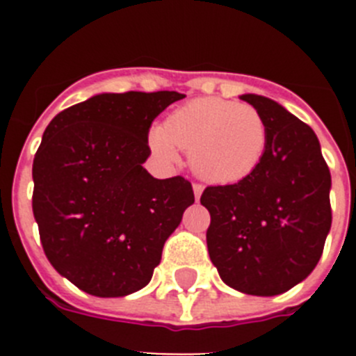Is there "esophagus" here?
I'll return each mask as SVG.
<instances>
[{
  "label": "esophagus",
  "mask_w": 356,
  "mask_h": 356,
  "mask_svg": "<svg viewBox=\"0 0 356 356\" xmlns=\"http://www.w3.org/2000/svg\"><path fill=\"white\" fill-rule=\"evenodd\" d=\"M193 188H194V197H196V201H197L201 197V193H203V185L194 184Z\"/></svg>",
  "instance_id": "esophagus-1"
}]
</instances>
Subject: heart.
Returning <instances> with one entry per match:
<instances>
[{"mask_svg": "<svg viewBox=\"0 0 356 356\" xmlns=\"http://www.w3.org/2000/svg\"><path fill=\"white\" fill-rule=\"evenodd\" d=\"M271 143L266 118L250 105L222 97H200L176 108L151 134V146L165 160L176 147L191 153L200 178L216 185L248 180L264 163Z\"/></svg>", "mask_w": 356, "mask_h": 356, "instance_id": "obj_1", "label": "heart"}]
</instances>
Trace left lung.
I'll return each mask as SVG.
<instances>
[{"mask_svg": "<svg viewBox=\"0 0 356 356\" xmlns=\"http://www.w3.org/2000/svg\"><path fill=\"white\" fill-rule=\"evenodd\" d=\"M241 99L266 118L271 143L251 178L210 185L201 205L210 212V260L229 287L276 296L303 282L319 262L332 226V176L308 124L269 97Z\"/></svg>", "mask_w": 356, "mask_h": 356, "instance_id": "1", "label": "left lung"}]
</instances>
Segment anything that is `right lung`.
Masks as SVG:
<instances>
[{
    "instance_id": "right-lung-1",
    "label": "right lung",
    "mask_w": 356,
    "mask_h": 356,
    "mask_svg": "<svg viewBox=\"0 0 356 356\" xmlns=\"http://www.w3.org/2000/svg\"><path fill=\"white\" fill-rule=\"evenodd\" d=\"M175 90L97 94L56 114L33 159V216L44 253L87 294L119 298L149 284L162 248L194 203L184 176L156 180L151 122Z\"/></svg>"
}]
</instances>
